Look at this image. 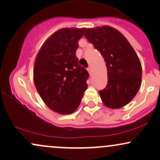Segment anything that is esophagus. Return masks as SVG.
<instances>
[{
  "label": "esophagus",
  "instance_id": "34e87169",
  "mask_svg": "<svg viewBox=\"0 0 160 160\" xmlns=\"http://www.w3.org/2000/svg\"><path fill=\"white\" fill-rule=\"evenodd\" d=\"M88 72H89L90 74H91V71H92V68H91V66H90V67H88Z\"/></svg>",
  "mask_w": 160,
  "mask_h": 160
}]
</instances>
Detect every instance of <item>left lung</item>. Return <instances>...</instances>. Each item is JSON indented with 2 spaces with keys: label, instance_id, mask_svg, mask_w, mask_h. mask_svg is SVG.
Returning a JSON list of instances; mask_svg holds the SVG:
<instances>
[{
  "label": "left lung",
  "instance_id": "8db88e82",
  "mask_svg": "<svg viewBox=\"0 0 160 160\" xmlns=\"http://www.w3.org/2000/svg\"><path fill=\"white\" fill-rule=\"evenodd\" d=\"M84 37L106 63L108 84L99 91L102 102L113 109L126 106L138 93L142 82V65L136 52L124 36L109 26L88 28Z\"/></svg>",
  "mask_w": 160,
  "mask_h": 160
}]
</instances>
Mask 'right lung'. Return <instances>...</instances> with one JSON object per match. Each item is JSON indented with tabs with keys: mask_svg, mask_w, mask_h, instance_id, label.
<instances>
[{
	"mask_svg": "<svg viewBox=\"0 0 160 160\" xmlns=\"http://www.w3.org/2000/svg\"><path fill=\"white\" fill-rule=\"evenodd\" d=\"M85 28H63L41 47L34 63L33 82L41 98L54 112L72 113L79 106L89 73L78 64L76 52Z\"/></svg>",
	"mask_w": 160,
	"mask_h": 160,
	"instance_id": "add662e5",
	"label": "right lung"
}]
</instances>
